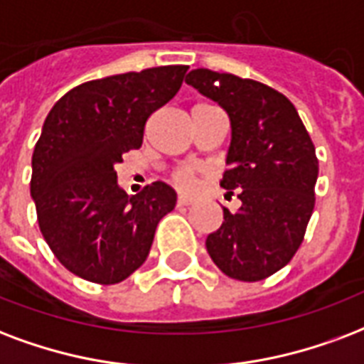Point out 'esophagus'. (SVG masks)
<instances>
[{
  "mask_svg": "<svg viewBox=\"0 0 364 364\" xmlns=\"http://www.w3.org/2000/svg\"><path fill=\"white\" fill-rule=\"evenodd\" d=\"M193 198H191V196H183V194H179V196H177V204H179V206H188V204H193Z\"/></svg>",
  "mask_w": 364,
  "mask_h": 364,
  "instance_id": "1",
  "label": "esophagus"
}]
</instances>
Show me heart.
Returning <instances> with one entry per match:
<instances>
[{
	"mask_svg": "<svg viewBox=\"0 0 364 364\" xmlns=\"http://www.w3.org/2000/svg\"><path fill=\"white\" fill-rule=\"evenodd\" d=\"M198 181V168H181L173 173V183L181 191H193Z\"/></svg>",
	"mask_w": 364,
	"mask_h": 364,
	"instance_id": "heart-1",
	"label": "heart"
}]
</instances>
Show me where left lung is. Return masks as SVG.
<instances>
[{"label":"left lung","instance_id":"1","mask_svg":"<svg viewBox=\"0 0 364 364\" xmlns=\"http://www.w3.org/2000/svg\"><path fill=\"white\" fill-rule=\"evenodd\" d=\"M223 108L231 145L221 187L237 191L238 212L223 208V223L206 238L213 263L244 282L282 269L304 240L315 206L318 162L292 102L256 80L196 68L185 77Z\"/></svg>","mask_w":364,"mask_h":364}]
</instances>
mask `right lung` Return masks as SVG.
<instances>
[{"instance_id":"obj_1","label":"right lung","mask_w":364,"mask_h":364,"mask_svg":"<svg viewBox=\"0 0 364 364\" xmlns=\"http://www.w3.org/2000/svg\"><path fill=\"white\" fill-rule=\"evenodd\" d=\"M188 66L91 80L47 114L32 156L30 194L40 231L70 273L116 284L145 263L158 221L176 208L162 181L126 194L114 166L139 149L149 116L179 91Z\"/></svg>"}]
</instances>
